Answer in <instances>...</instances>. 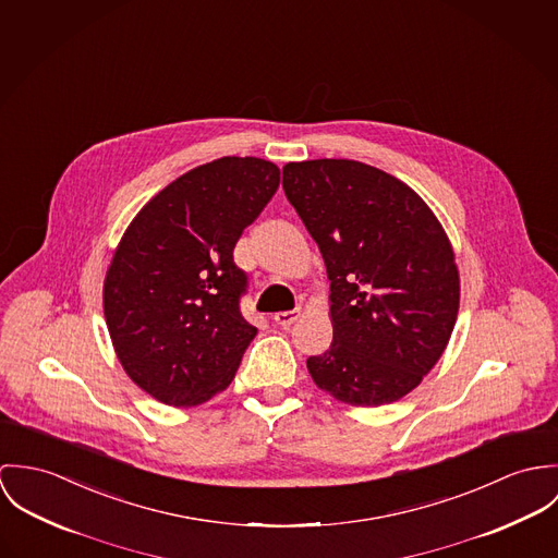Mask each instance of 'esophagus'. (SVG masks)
<instances>
[{"label": "esophagus", "mask_w": 558, "mask_h": 558, "mask_svg": "<svg viewBox=\"0 0 558 558\" xmlns=\"http://www.w3.org/2000/svg\"><path fill=\"white\" fill-rule=\"evenodd\" d=\"M300 316H302V310H287V312H276V314H274V320H276L280 327H291Z\"/></svg>", "instance_id": "obj_1"}]
</instances>
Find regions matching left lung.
Masks as SVG:
<instances>
[{"mask_svg":"<svg viewBox=\"0 0 558 558\" xmlns=\"http://www.w3.org/2000/svg\"><path fill=\"white\" fill-rule=\"evenodd\" d=\"M282 187L331 282L333 342L308 357L310 376L347 404L400 400L433 371L458 316L442 227L417 192L357 160L289 162Z\"/></svg>","mask_w":558,"mask_h":558,"instance_id":"left-lung-1","label":"left lung"}]
</instances>
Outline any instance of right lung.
<instances>
[{"instance_id": "obj_1", "label": "right lung", "mask_w": 558, "mask_h": 558, "mask_svg": "<svg viewBox=\"0 0 558 558\" xmlns=\"http://www.w3.org/2000/svg\"><path fill=\"white\" fill-rule=\"evenodd\" d=\"M280 186L260 158L225 156L160 190L130 222L105 280V316L128 376L194 407L227 389L256 327L233 250Z\"/></svg>"}]
</instances>
